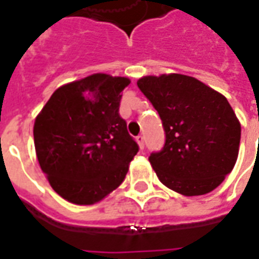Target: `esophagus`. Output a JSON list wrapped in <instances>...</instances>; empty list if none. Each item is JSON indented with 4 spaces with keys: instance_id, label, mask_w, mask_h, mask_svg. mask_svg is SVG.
<instances>
[{
    "instance_id": "obj_1",
    "label": "esophagus",
    "mask_w": 259,
    "mask_h": 259,
    "mask_svg": "<svg viewBox=\"0 0 259 259\" xmlns=\"http://www.w3.org/2000/svg\"><path fill=\"white\" fill-rule=\"evenodd\" d=\"M136 140H137V144L138 146H140V149H144V146H145V138H144V136H138Z\"/></svg>"
}]
</instances>
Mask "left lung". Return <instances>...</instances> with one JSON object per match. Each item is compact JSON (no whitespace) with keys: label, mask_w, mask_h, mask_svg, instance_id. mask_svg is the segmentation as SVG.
<instances>
[{"label":"left lung","mask_w":259,"mask_h":259,"mask_svg":"<svg viewBox=\"0 0 259 259\" xmlns=\"http://www.w3.org/2000/svg\"><path fill=\"white\" fill-rule=\"evenodd\" d=\"M138 89L157 110L165 144L149 161L158 180L185 196L204 195L233 170L241 123L222 94L187 75L144 76Z\"/></svg>","instance_id":"left-lung-1"}]
</instances>
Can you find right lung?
<instances>
[{
    "label": "right lung",
    "instance_id": "add662e5",
    "mask_svg": "<svg viewBox=\"0 0 259 259\" xmlns=\"http://www.w3.org/2000/svg\"><path fill=\"white\" fill-rule=\"evenodd\" d=\"M130 80L94 74L59 87L33 126L36 154L51 187L74 204H94L125 180L138 145L119 115Z\"/></svg>",
    "mask_w": 259,
    "mask_h": 259
}]
</instances>
